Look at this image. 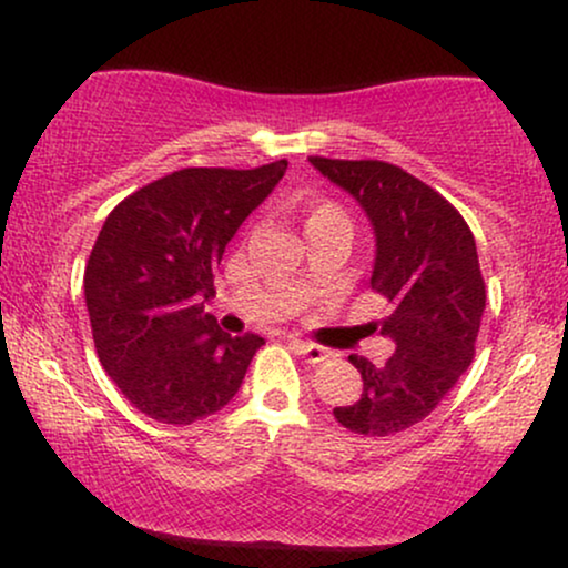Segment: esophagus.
<instances>
[{
  "instance_id": "34e87169",
  "label": "esophagus",
  "mask_w": 568,
  "mask_h": 568,
  "mask_svg": "<svg viewBox=\"0 0 568 568\" xmlns=\"http://www.w3.org/2000/svg\"><path fill=\"white\" fill-rule=\"evenodd\" d=\"M291 344H293V349L298 352V355H304V357H306V363H312V366H315V363L328 361V357H331V349L321 347V344L302 342V338H296V342H291Z\"/></svg>"
}]
</instances>
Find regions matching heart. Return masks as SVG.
<instances>
[{
  "mask_svg": "<svg viewBox=\"0 0 568 568\" xmlns=\"http://www.w3.org/2000/svg\"><path fill=\"white\" fill-rule=\"evenodd\" d=\"M325 221H347V216H344L336 202L328 200H315L304 207V226H317L325 224Z\"/></svg>",
  "mask_w": 568,
  "mask_h": 568,
  "instance_id": "heart-1",
  "label": "heart"
}]
</instances>
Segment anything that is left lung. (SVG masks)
<instances>
[{
    "label": "left lung",
    "mask_w": 568,
    "mask_h": 568,
    "mask_svg": "<svg viewBox=\"0 0 568 568\" xmlns=\"http://www.w3.org/2000/svg\"><path fill=\"white\" fill-rule=\"evenodd\" d=\"M310 162L361 202L374 226L371 288L387 302L382 336L395 342L382 366L349 355L363 393L334 416L357 435L403 433L438 408L475 357L486 310L475 237L452 202L403 168L382 160Z\"/></svg>",
    "instance_id": "8db88e82"
}]
</instances>
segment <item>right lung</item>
Returning <instances> with one entry per match:
<instances>
[{
	"label": "right lung",
	"instance_id": "obj_1",
	"mask_svg": "<svg viewBox=\"0 0 568 568\" xmlns=\"http://www.w3.org/2000/svg\"><path fill=\"white\" fill-rule=\"evenodd\" d=\"M288 162L184 168L128 194L84 266L101 366L141 414L192 425L232 400L264 338L230 336L205 315L224 247Z\"/></svg>",
	"mask_w": 568,
	"mask_h": 568
}]
</instances>
